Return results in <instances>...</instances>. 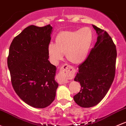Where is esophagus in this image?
Returning a JSON list of instances; mask_svg holds the SVG:
<instances>
[{
    "label": "esophagus",
    "instance_id": "esophagus-1",
    "mask_svg": "<svg viewBox=\"0 0 126 126\" xmlns=\"http://www.w3.org/2000/svg\"><path fill=\"white\" fill-rule=\"evenodd\" d=\"M74 75V68L68 64H64L60 67L59 74L57 76V80L60 84H66L68 83V80Z\"/></svg>",
    "mask_w": 126,
    "mask_h": 126
}]
</instances>
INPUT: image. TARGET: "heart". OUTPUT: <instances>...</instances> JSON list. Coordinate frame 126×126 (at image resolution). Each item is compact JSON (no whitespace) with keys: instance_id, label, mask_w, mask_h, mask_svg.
<instances>
[{"instance_id":"obj_1","label":"heart","mask_w":126,"mask_h":126,"mask_svg":"<svg viewBox=\"0 0 126 126\" xmlns=\"http://www.w3.org/2000/svg\"><path fill=\"white\" fill-rule=\"evenodd\" d=\"M92 40V31L88 27L60 32L57 35L55 44L49 45L47 52L49 59L52 63L57 64L65 53L67 60L73 64H80L87 58Z\"/></svg>"}]
</instances>
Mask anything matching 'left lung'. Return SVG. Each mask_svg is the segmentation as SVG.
Wrapping results in <instances>:
<instances>
[{"mask_svg": "<svg viewBox=\"0 0 126 126\" xmlns=\"http://www.w3.org/2000/svg\"><path fill=\"white\" fill-rule=\"evenodd\" d=\"M97 34L94 47L84 62L79 66L74 81L80 82V92L74 95L75 103L82 108L98 104L108 93L115 74L116 46L106 31L92 25Z\"/></svg>", "mask_w": 126, "mask_h": 126, "instance_id": "left-lung-1", "label": "left lung"}]
</instances>
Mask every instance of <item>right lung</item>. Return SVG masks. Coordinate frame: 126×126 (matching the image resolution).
Returning <instances> with one entry per match:
<instances>
[{
    "label": "right lung",
    "mask_w": 126,
    "mask_h": 126,
    "mask_svg": "<svg viewBox=\"0 0 126 126\" xmlns=\"http://www.w3.org/2000/svg\"><path fill=\"white\" fill-rule=\"evenodd\" d=\"M52 27L30 25L11 42L8 67L16 93L25 103L45 108L54 101L59 84L57 67L48 60Z\"/></svg>",
    "instance_id": "right-lung-1"
}]
</instances>
